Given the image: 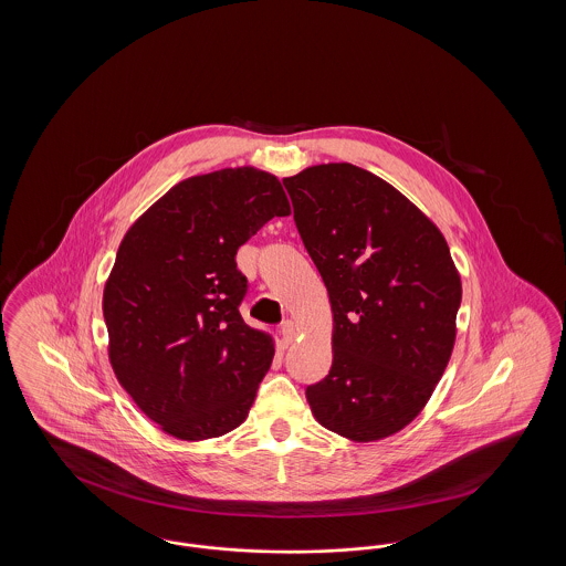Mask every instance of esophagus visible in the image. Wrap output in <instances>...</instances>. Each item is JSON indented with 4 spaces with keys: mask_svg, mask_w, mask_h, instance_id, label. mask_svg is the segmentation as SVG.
<instances>
[{
    "mask_svg": "<svg viewBox=\"0 0 566 566\" xmlns=\"http://www.w3.org/2000/svg\"><path fill=\"white\" fill-rule=\"evenodd\" d=\"M280 335H282V344L284 346H291V342L295 339V324L291 321H284L280 326Z\"/></svg>",
    "mask_w": 566,
    "mask_h": 566,
    "instance_id": "esophagus-1",
    "label": "esophagus"
}]
</instances>
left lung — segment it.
Segmentation results:
<instances>
[{"label":"left lung","instance_id":"8db88e82","mask_svg":"<svg viewBox=\"0 0 566 566\" xmlns=\"http://www.w3.org/2000/svg\"><path fill=\"white\" fill-rule=\"evenodd\" d=\"M333 310V365L305 397L324 429L377 441L431 399L457 339L460 275L441 231L367 169L328 163L282 180Z\"/></svg>","mask_w":566,"mask_h":566}]
</instances>
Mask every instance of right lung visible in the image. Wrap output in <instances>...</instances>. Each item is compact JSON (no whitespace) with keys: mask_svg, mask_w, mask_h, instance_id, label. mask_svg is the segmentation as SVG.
Masks as SVG:
<instances>
[{"mask_svg":"<svg viewBox=\"0 0 566 566\" xmlns=\"http://www.w3.org/2000/svg\"><path fill=\"white\" fill-rule=\"evenodd\" d=\"M289 214L275 176L220 169L167 190L123 238L104 291L109 363L163 431L201 441L245 420L275 350L243 323L235 254Z\"/></svg>","mask_w":566,"mask_h":566,"instance_id":"right-lung-1","label":"right lung"}]
</instances>
